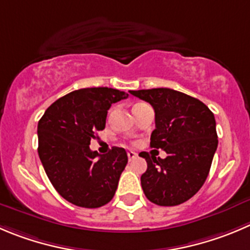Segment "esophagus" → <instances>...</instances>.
<instances>
[{"instance_id":"34e87169","label":"esophagus","mask_w":250,"mask_h":250,"mask_svg":"<svg viewBox=\"0 0 250 250\" xmlns=\"http://www.w3.org/2000/svg\"><path fill=\"white\" fill-rule=\"evenodd\" d=\"M127 157H129V161H132L134 158H136L137 153H136V152H134V151H129V152H127Z\"/></svg>"}]
</instances>
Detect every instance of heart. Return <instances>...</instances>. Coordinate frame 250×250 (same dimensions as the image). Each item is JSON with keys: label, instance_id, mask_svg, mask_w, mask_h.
<instances>
[{"label": "heart", "instance_id": "heart-1", "mask_svg": "<svg viewBox=\"0 0 250 250\" xmlns=\"http://www.w3.org/2000/svg\"><path fill=\"white\" fill-rule=\"evenodd\" d=\"M139 104H140V103H139ZM136 105H137V104H136Z\"/></svg>", "mask_w": 250, "mask_h": 250}]
</instances>
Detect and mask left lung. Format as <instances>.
Returning <instances> with one entry per match:
<instances>
[{
    "label": "left lung",
    "instance_id": "left-lung-1",
    "mask_svg": "<svg viewBox=\"0 0 250 250\" xmlns=\"http://www.w3.org/2000/svg\"><path fill=\"white\" fill-rule=\"evenodd\" d=\"M151 104L156 129L151 147L165 149V159L141 152L147 170L141 175L146 198L159 206L185 203L208 178L218 140L213 113L199 99L170 88L130 91Z\"/></svg>",
    "mask_w": 250,
    "mask_h": 250
}]
</instances>
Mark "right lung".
<instances>
[{
	"label": "right lung",
	"mask_w": 250,
	"mask_h": 250,
	"mask_svg": "<svg viewBox=\"0 0 250 250\" xmlns=\"http://www.w3.org/2000/svg\"><path fill=\"white\" fill-rule=\"evenodd\" d=\"M129 94L108 87L82 88L61 97L38 123V153L56 191L80 208H96L113 199L127 165L126 151L105 154L89 148L96 131L105 127L111 104Z\"/></svg>",
	"instance_id": "obj_1"
}]
</instances>
